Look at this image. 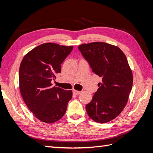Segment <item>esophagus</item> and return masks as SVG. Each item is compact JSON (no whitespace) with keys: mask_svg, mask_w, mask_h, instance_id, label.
<instances>
[{"mask_svg":"<svg viewBox=\"0 0 153 153\" xmlns=\"http://www.w3.org/2000/svg\"><path fill=\"white\" fill-rule=\"evenodd\" d=\"M73 92L74 94L78 95V94H79L80 93L81 91H76V90H73Z\"/></svg>","mask_w":153,"mask_h":153,"instance_id":"1","label":"esophagus"}]
</instances>
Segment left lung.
Listing matches in <instances>:
<instances>
[{"label": "left lung", "instance_id": "8db88e82", "mask_svg": "<svg viewBox=\"0 0 153 153\" xmlns=\"http://www.w3.org/2000/svg\"><path fill=\"white\" fill-rule=\"evenodd\" d=\"M78 48L92 71L102 78L86 105L87 114L99 123L112 121L126 105L132 89L133 74L126 55L116 46L104 42L82 44Z\"/></svg>", "mask_w": 153, "mask_h": 153}]
</instances>
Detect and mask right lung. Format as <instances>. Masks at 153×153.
I'll list each match as a JSON object with an SVG mask.
<instances>
[{
  "mask_svg": "<svg viewBox=\"0 0 153 153\" xmlns=\"http://www.w3.org/2000/svg\"><path fill=\"white\" fill-rule=\"evenodd\" d=\"M73 46L53 43L41 44L23 58L19 69V87L27 107L46 123L57 121L66 113L72 91L53 87L51 81L61 73V64Z\"/></svg>",
  "mask_w": 153,
  "mask_h": 153,
  "instance_id": "add662e5",
  "label": "right lung"
}]
</instances>
